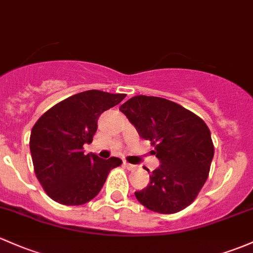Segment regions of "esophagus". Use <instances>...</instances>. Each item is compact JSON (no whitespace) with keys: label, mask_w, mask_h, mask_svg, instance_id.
Here are the masks:
<instances>
[{"label":"esophagus","mask_w":253,"mask_h":253,"mask_svg":"<svg viewBox=\"0 0 253 253\" xmlns=\"http://www.w3.org/2000/svg\"><path fill=\"white\" fill-rule=\"evenodd\" d=\"M124 165H126V169H127V170H130V171H134V170H136V169H137L136 165H134V164H129V163H126V162H124Z\"/></svg>","instance_id":"1"}]
</instances>
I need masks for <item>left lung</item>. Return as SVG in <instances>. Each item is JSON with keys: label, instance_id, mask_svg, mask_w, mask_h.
Returning <instances> with one entry per match:
<instances>
[{"label": "left lung", "instance_id": "obj_1", "mask_svg": "<svg viewBox=\"0 0 253 253\" xmlns=\"http://www.w3.org/2000/svg\"><path fill=\"white\" fill-rule=\"evenodd\" d=\"M119 110L151 141L160 162L148 186L135 192L136 199L154 212L183 210L208 180L214 152L210 129L200 117L163 97L137 95Z\"/></svg>", "mask_w": 253, "mask_h": 253}]
</instances>
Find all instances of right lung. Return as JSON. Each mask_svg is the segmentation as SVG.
I'll list each match as a JSON object with an SVG mask.
<instances>
[{
    "label": "right lung",
    "instance_id": "right-lung-1",
    "mask_svg": "<svg viewBox=\"0 0 253 253\" xmlns=\"http://www.w3.org/2000/svg\"><path fill=\"white\" fill-rule=\"evenodd\" d=\"M124 97L126 94L86 90L62 100L36 122L30 136L32 163L40 183L54 202H90L101 191L108 172L122 164L116 157L84 154L83 145L93 141L101 113Z\"/></svg>",
    "mask_w": 253,
    "mask_h": 253
}]
</instances>
